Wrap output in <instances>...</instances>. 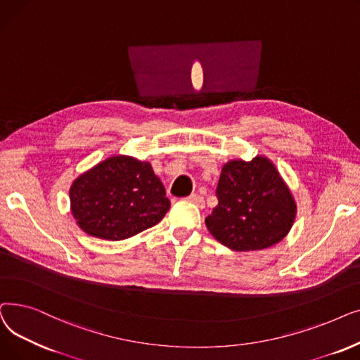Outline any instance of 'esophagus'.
Segmentation results:
<instances>
[{"label": "esophagus", "mask_w": 360, "mask_h": 360, "mask_svg": "<svg viewBox=\"0 0 360 360\" xmlns=\"http://www.w3.org/2000/svg\"><path fill=\"white\" fill-rule=\"evenodd\" d=\"M187 200L195 203L198 208H203L205 207V200H203V196L198 195V193H192L189 198H187Z\"/></svg>", "instance_id": "obj_1"}]
</instances>
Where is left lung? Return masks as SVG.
I'll use <instances>...</instances> for the list:
<instances>
[{
    "label": "left lung",
    "mask_w": 360,
    "mask_h": 360,
    "mask_svg": "<svg viewBox=\"0 0 360 360\" xmlns=\"http://www.w3.org/2000/svg\"><path fill=\"white\" fill-rule=\"evenodd\" d=\"M215 195L218 205L205 224L231 250L266 249L281 242L293 226L295 199L268 158L227 162Z\"/></svg>",
    "instance_id": "1"
}]
</instances>
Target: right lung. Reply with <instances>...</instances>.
Here are the masks:
<instances>
[{"mask_svg":"<svg viewBox=\"0 0 360 360\" xmlns=\"http://www.w3.org/2000/svg\"><path fill=\"white\" fill-rule=\"evenodd\" d=\"M70 205L84 233L118 242L158 224L171 203L149 162L118 155L73 181Z\"/></svg>","mask_w":360,"mask_h":360,"instance_id":"obj_1","label":"right lung"}]
</instances>
